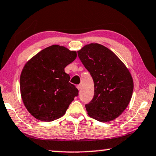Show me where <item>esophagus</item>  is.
Returning a JSON list of instances; mask_svg holds the SVG:
<instances>
[{"mask_svg":"<svg viewBox=\"0 0 156 156\" xmlns=\"http://www.w3.org/2000/svg\"><path fill=\"white\" fill-rule=\"evenodd\" d=\"M76 88H77V89L80 90L81 88V84H79V85L76 86Z\"/></svg>","mask_w":156,"mask_h":156,"instance_id":"34e87169","label":"esophagus"}]
</instances>
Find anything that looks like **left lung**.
Returning a JSON list of instances; mask_svg holds the SVG:
<instances>
[{"label":"left lung","instance_id":"1","mask_svg":"<svg viewBox=\"0 0 156 156\" xmlns=\"http://www.w3.org/2000/svg\"><path fill=\"white\" fill-rule=\"evenodd\" d=\"M94 82V96L85 105L88 116L101 122L119 117L130 102L133 80L128 69L113 51L98 43L77 51Z\"/></svg>","mask_w":156,"mask_h":156}]
</instances>
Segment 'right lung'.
I'll return each instance as SVG.
<instances>
[{
	"label": "right lung",
	"instance_id": "add662e5",
	"mask_svg": "<svg viewBox=\"0 0 156 156\" xmlns=\"http://www.w3.org/2000/svg\"><path fill=\"white\" fill-rule=\"evenodd\" d=\"M76 52L59 45L45 48L30 59L20 76L21 98L29 113L40 121H53L66 114L79 90L70 83L65 68Z\"/></svg>",
	"mask_w": 156,
	"mask_h": 156
}]
</instances>
